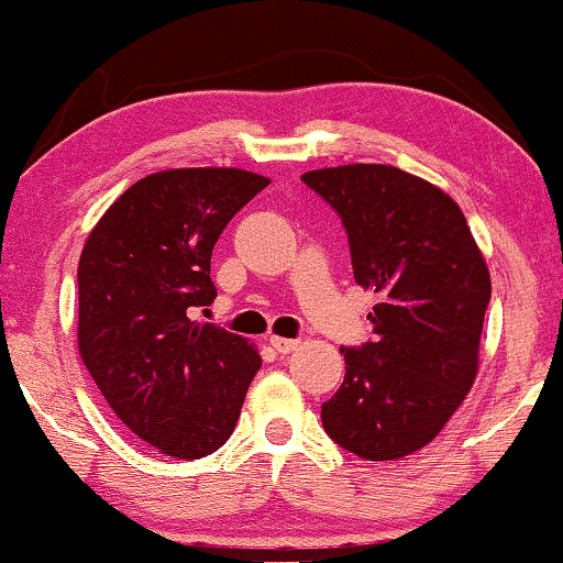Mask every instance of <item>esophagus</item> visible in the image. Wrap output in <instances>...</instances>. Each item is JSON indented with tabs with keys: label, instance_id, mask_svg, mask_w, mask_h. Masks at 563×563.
Listing matches in <instances>:
<instances>
[{
	"label": "esophagus",
	"instance_id": "obj_1",
	"mask_svg": "<svg viewBox=\"0 0 563 563\" xmlns=\"http://www.w3.org/2000/svg\"><path fill=\"white\" fill-rule=\"evenodd\" d=\"M271 345H273L275 352H280V355H288V352H292L295 347L300 345V340H290V338L273 335V338H271Z\"/></svg>",
	"mask_w": 563,
	"mask_h": 563
}]
</instances>
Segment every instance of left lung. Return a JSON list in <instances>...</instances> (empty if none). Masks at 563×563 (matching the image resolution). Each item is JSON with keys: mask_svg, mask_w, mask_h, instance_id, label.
<instances>
[{"mask_svg": "<svg viewBox=\"0 0 563 563\" xmlns=\"http://www.w3.org/2000/svg\"><path fill=\"white\" fill-rule=\"evenodd\" d=\"M347 233L355 283L377 295L375 338L342 347L345 379L322 427L369 462L399 460L442 432L476 377L487 263L450 196L395 166L302 174Z\"/></svg>", "mask_w": 563, "mask_h": 563, "instance_id": "obj_1", "label": "left lung"}]
</instances>
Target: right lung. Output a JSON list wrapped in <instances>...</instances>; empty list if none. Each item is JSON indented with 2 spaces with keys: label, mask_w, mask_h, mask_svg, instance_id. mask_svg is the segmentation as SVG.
Returning <instances> with one entry per match:
<instances>
[{
  "label": "right lung",
  "mask_w": 563,
  "mask_h": 563,
  "mask_svg": "<svg viewBox=\"0 0 563 563\" xmlns=\"http://www.w3.org/2000/svg\"><path fill=\"white\" fill-rule=\"evenodd\" d=\"M271 180L174 168L123 190L79 261V352L139 440L201 460L231 437L261 355L196 312L216 300L218 235Z\"/></svg>",
  "instance_id": "obj_1"
}]
</instances>
